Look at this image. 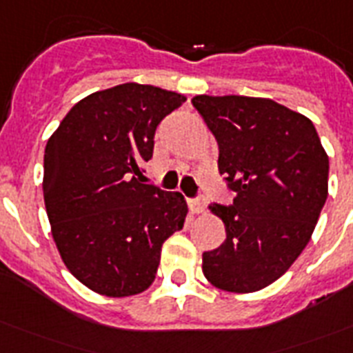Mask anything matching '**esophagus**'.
I'll list each match as a JSON object with an SVG mask.
<instances>
[{
  "instance_id": "obj_1",
  "label": "esophagus",
  "mask_w": 353,
  "mask_h": 353,
  "mask_svg": "<svg viewBox=\"0 0 353 353\" xmlns=\"http://www.w3.org/2000/svg\"><path fill=\"white\" fill-rule=\"evenodd\" d=\"M190 210H192L194 214H199V212H203L205 207H207V199L205 198H198V199H192L190 201Z\"/></svg>"
}]
</instances>
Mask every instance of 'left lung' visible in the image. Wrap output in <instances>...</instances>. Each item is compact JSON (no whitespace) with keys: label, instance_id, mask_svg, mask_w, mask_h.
Wrapping results in <instances>:
<instances>
[{"label":"left lung","instance_id":"1","mask_svg":"<svg viewBox=\"0 0 353 353\" xmlns=\"http://www.w3.org/2000/svg\"><path fill=\"white\" fill-rule=\"evenodd\" d=\"M218 141V168L232 205L209 207L227 238L203 252L218 290L252 293L273 284L304 251L328 198V155L313 122L271 99H192Z\"/></svg>","mask_w":353,"mask_h":353}]
</instances>
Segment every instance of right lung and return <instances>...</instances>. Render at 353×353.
<instances>
[{
    "label": "right lung",
    "instance_id": "add662e5",
    "mask_svg": "<svg viewBox=\"0 0 353 353\" xmlns=\"http://www.w3.org/2000/svg\"><path fill=\"white\" fill-rule=\"evenodd\" d=\"M187 97L128 84L77 102L43 155V199L58 252L95 293L132 296L148 290L168 236L183 229L187 201L141 183L159 122Z\"/></svg>",
    "mask_w": 353,
    "mask_h": 353
}]
</instances>
